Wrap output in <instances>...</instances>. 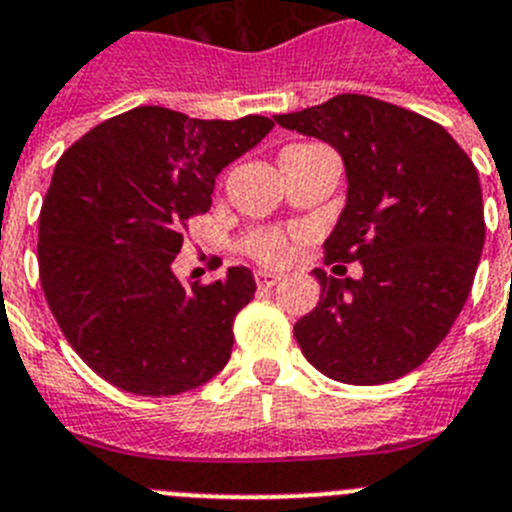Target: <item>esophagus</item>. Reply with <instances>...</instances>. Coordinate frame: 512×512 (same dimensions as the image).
Here are the masks:
<instances>
[{
    "instance_id": "34e87169",
    "label": "esophagus",
    "mask_w": 512,
    "mask_h": 512,
    "mask_svg": "<svg viewBox=\"0 0 512 512\" xmlns=\"http://www.w3.org/2000/svg\"><path fill=\"white\" fill-rule=\"evenodd\" d=\"M255 283L260 285V288H273V285L280 283V275L267 273V270H257V273H255Z\"/></svg>"
}]
</instances>
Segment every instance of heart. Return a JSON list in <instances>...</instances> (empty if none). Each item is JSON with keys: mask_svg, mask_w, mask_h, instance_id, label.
<instances>
[{"mask_svg": "<svg viewBox=\"0 0 512 512\" xmlns=\"http://www.w3.org/2000/svg\"><path fill=\"white\" fill-rule=\"evenodd\" d=\"M296 147H308V145H293V147H285V150H296ZM245 250L247 255L255 257V260L262 262V265H283V262L290 257L288 239H285L280 232H275V229H260V232L250 234L245 242Z\"/></svg>", "mask_w": 512, "mask_h": 512, "instance_id": "1", "label": "heart"}]
</instances>
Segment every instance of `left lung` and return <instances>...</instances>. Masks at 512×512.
I'll return each instance as SVG.
<instances>
[{"instance_id":"obj_1","label":"left lung","mask_w":512,"mask_h":512,"mask_svg":"<svg viewBox=\"0 0 512 512\" xmlns=\"http://www.w3.org/2000/svg\"><path fill=\"white\" fill-rule=\"evenodd\" d=\"M275 122L342 155L347 206L324 255L326 265L362 262L359 280L313 270L321 298L293 326L298 347L349 385L408 375L444 342L472 290L485 245L477 168L441 124L365 94Z\"/></svg>"}]
</instances>
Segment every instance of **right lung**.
I'll use <instances>...</instances> for the list:
<instances>
[{
  "label": "right lung",
  "instance_id": "1",
  "mask_svg": "<svg viewBox=\"0 0 512 512\" xmlns=\"http://www.w3.org/2000/svg\"><path fill=\"white\" fill-rule=\"evenodd\" d=\"M275 122L191 119L137 107L96 124L55 163L40 209V285L86 365L135 395H178L229 362L234 316L255 296L247 267L181 283L173 260L216 176Z\"/></svg>",
  "mask_w": 512,
  "mask_h": 512
}]
</instances>
